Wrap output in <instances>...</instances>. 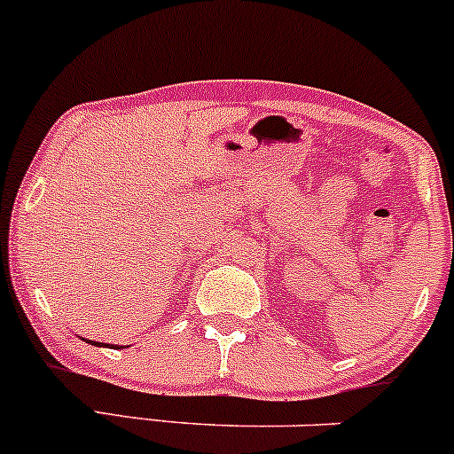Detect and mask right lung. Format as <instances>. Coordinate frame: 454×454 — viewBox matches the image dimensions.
<instances>
[{
  "label": "right lung",
  "instance_id": "right-lung-1",
  "mask_svg": "<svg viewBox=\"0 0 454 454\" xmlns=\"http://www.w3.org/2000/svg\"><path fill=\"white\" fill-rule=\"evenodd\" d=\"M92 345H94V342H92ZM97 345H101V342H97Z\"/></svg>",
  "mask_w": 454,
  "mask_h": 454
}]
</instances>
